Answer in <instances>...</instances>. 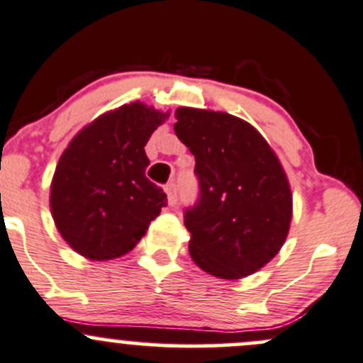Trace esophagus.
Returning a JSON list of instances; mask_svg holds the SVG:
<instances>
[{
    "mask_svg": "<svg viewBox=\"0 0 363 363\" xmlns=\"http://www.w3.org/2000/svg\"><path fill=\"white\" fill-rule=\"evenodd\" d=\"M165 193L167 196H169V205L170 207H174V205L177 203V188H175L174 182H170V184L165 186Z\"/></svg>",
    "mask_w": 363,
    "mask_h": 363,
    "instance_id": "1",
    "label": "esophagus"
}]
</instances>
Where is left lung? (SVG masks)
<instances>
[{
  "label": "left lung",
  "mask_w": 363,
  "mask_h": 363,
  "mask_svg": "<svg viewBox=\"0 0 363 363\" xmlns=\"http://www.w3.org/2000/svg\"><path fill=\"white\" fill-rule=\"evenodd\" d=\"M175 120L200 181V200L184 213L194 264L223 280L259 272L284 247L292 220L291 184L277 152L230 113L179 108Z\"/></svg>",
  "instance_id": "obj_1"
}]
</instances>
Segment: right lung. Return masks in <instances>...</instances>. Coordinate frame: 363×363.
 <instances>
[{
  "instance_id": "right-lung-1",
  "label": "right lung",
  "mask_w": 363,
  "mask_h": 363,
  "mask_svg": "<svg viewBox=\"0 0 363 363\" xmlns=\"http://www.w3.org/2000/svg\"><path fill=\"white\" fill-rule=\"evenodd\" d=\"M144 102L101 114L60 155L50 186L53 223L90 261L121 257L146 235L167 194L146 177L144 146L169 118Z\"/></svg>"
}]
</instances>
